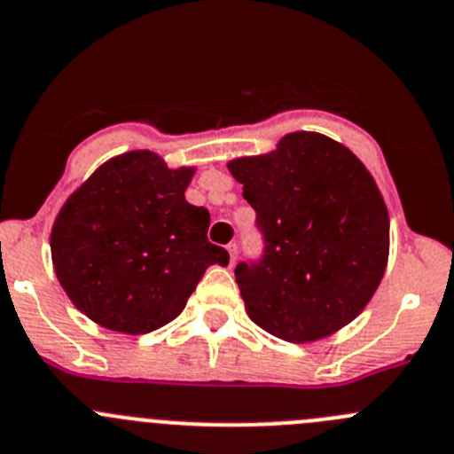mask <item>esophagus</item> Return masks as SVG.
<instances>
[{"instance_id":"obj_1","label":"esophagus","mask_w":454,"mask_h":454,"mask_svg":"<svg viewBox=\"0 0 454 454\" xmlns=\"http://www.w3.org/2000/svg\"><path fill=\"white\" fill-rule=\"evenodd\" d=\"M237 244H228V253H231V263H235V259H237Z\"/></svg>"}]
</instances>
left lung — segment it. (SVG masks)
<instances>
[{
	"label": "left lung",
	"mask_w": 454,
	"mask_h": 454,
	"mask_svg": "<svg viewBox=\"0 0 454 454\" xmlns=\"http://www.w3.org/2000/svg\"><path fill=\"white\" fill-rule=\"evenodd\" d=\"M228 168L263 241L259 259L235 268L250 319L293 344L353 321L384 277L390 231L362 161L324 135L293 133Z\"/></svg>",
	"instance_id": "obj_1"
}]
</instances>
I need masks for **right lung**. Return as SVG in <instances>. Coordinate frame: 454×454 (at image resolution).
<instances>
[{
  "label": "right lung",
  "instance_id": "obj_1",
  "mask_svg": "<svg viewBox=\"0 0 454 454\" xmlns=\"http://www.w3.org/2000/svg\"><path fill=\"white\" fill-rule=\"evenodd\" d=\"M192 168L170 170L155 153L110 160L61 208L52 263L74 306L117 333L146 334L173 321L204 277L226 266L210 244V213L188 204Z\"/></svg>",
  "mask_w": 454,
  "mask_h": 454
}]
</instances>
